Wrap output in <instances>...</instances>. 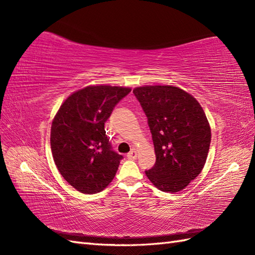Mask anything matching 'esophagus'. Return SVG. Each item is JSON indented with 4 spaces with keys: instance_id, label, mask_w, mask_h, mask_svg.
I'll return each mask as SVG.
<instances>
[{
    "instance_id": "34e87169",
    "label": "esophagus",
    "mask_w": 255,
    "mask_h": 255,
    "mask_svg": "<svg viewBox=\"0 0 255 255\" xmlns=\"http://www.w3.org/2000/svg\"><path fill=\"white\" fill-rule=\"evenodd\" d=\"M137 154H138L137 151L134 150V149H132V150L130 151V152H129V153L127 154V158L130 159V160H134V159L137 158Z\"/></svg>"
}]
</instances>
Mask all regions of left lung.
I'll return each mask as SVG.
<instances>
[{"label": "left lung", "mask_w": 255, "mask_h": 255, "mask_svg": "<svg viewBox=\"0 0 255 255\" xmlns=\"http://www.w3.org/2000/svg\"><path fill=\"white\" fill-rule=\"evenodd\" d=\"M133 94L148 117L156 158L145 175L162 192H180L198 176L207 160L211 130L203 107L173 85L138 86Z\"/></svg>", "instance_id": "left-lung-1"}]
</instances>
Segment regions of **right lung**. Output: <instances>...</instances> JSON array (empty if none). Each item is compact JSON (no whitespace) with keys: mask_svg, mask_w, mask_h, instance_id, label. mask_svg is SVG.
<instances>
[{"mask_svg":"<svg viewBox=\"0 0 255 255\" xmlns=\"http://www.w3.org/2000/svg\"><path fill=\"white\" fill-rule=\"evenodd\" d=\"M126 86L89 85L69 95L53 117L50 145L58 171L83 194H96L113 181L123 159L111 148L105 122Z\"/></svg>","mask_w":255,"mask_h":255,"instance_id":"add662e5","label":"right lung"}]
</instances>
